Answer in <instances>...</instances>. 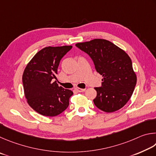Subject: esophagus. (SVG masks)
I'll return each mask as SVG.
<instances>
[{
  "label": "esophagus",
  "instance_id": "obj_1",
  "mask_svg": "<svg viewBox=\"0 0 156 156\" xmlns=\"http://www.w3.org/2000/svg\"><path fill=\"white\" fill-rule=\"evenodd\" d=\"M75 90L77 92H84L86 90V89H83V88H75Z\"/></svg>",
  "mask_w": 156,
  "mask_h": 156
}]
</instances>
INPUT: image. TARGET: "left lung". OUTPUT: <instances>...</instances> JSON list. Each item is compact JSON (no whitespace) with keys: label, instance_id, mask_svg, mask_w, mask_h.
<instances>
[{"label":"left lung","instance_id":"left-lung-1","mask_svg":"<svg viewBox=\"0 0 156 156\" xmlns=\"http://www.w3.org/2000/svg\"><path fill=\"white\" fill-rule=\"evenodd\" d=\"M75 46L88 55L103 77L102 86L94 88V105L105 112L122 108L132 97L137 81L129 55L106 40L94 39Z\"/></svg>","mask_w":156,"mask_h":156}]
</instances>
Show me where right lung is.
<instances>
[{"mask_svg": "<svg viewBox=\"0 0 156 156\" xmlns=\"http://www.w3.org/2000/svg\"><path fill=\"white\" fill-rule=\"evenodd\" d=\"M72 48V46L44 48L24 69L23 84L27 103L43 116L59 115L69 105L73 92L59 86L53 79H56L60 60Z\"/></svg>", "mask_w": 156, "mask_h": 156, "instance_id": "right-lung-1", "label": "right lung"}]
</instances>
